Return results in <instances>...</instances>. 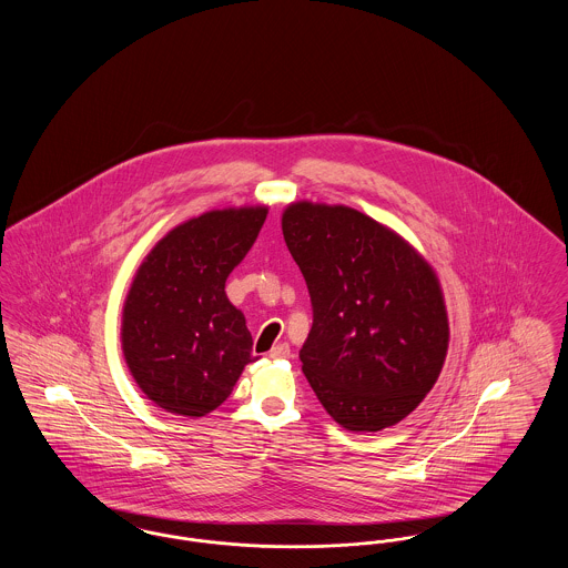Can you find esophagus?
I'll return each mask as SVG.
<instances>
[{
	"instance_id": "esophagus-1",
	"label": "esophagus",
	"mask_w": 568,
	"mask_h": 568,
	"mask_svg": "<svg viewBox=\"0 0 568 568\" xmlns=\"http://www.w3.org/2000/svg\"><path fill=\"white\" fill-rule=\"evenodd\" d=\"M290 355H292V349H290L287 343H278V345H274L271 349L272 359H285Z\"/></svg>"
}]
</instances>
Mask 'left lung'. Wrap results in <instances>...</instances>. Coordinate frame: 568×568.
<instances>
[{
	"instance_id": "left-lung-1",
	"label": "left lung",
	"mask_w": 568,
	"mask_h": 568,
	"mask_svg": "<svg viewBox=\"0 0 568 568\" xmlns=\"http://www.w3.org/2000/svg\"><path fill=\"white\" fill-rule=\"evenodd\" d=\"M281 227L313 302L300 349L304 377L345 430L396 426L433 389L447 357L436 272L392 227L343 204L292 202Z\"/></svg>"
}]
</instances>
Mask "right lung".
Returning <instances> with one entry per match:
<instances>
[{"instance_id": "1", "label": "right lung", "mask_w": 568, "mask_h": 568, "mask_svg": "<svg viewBox=\"0 0 568 568\" xmlns=\"http://www.w3.org/2000/svg\"><path fill=\"white\" fill-rule=\"evenodd\" d=\"M268 206L215 209L172 227L142 260L123 302L121 349L142 394L204 417L255 362L244 315L225 281L255 243Z\"/></svg>"}]
</instances>
